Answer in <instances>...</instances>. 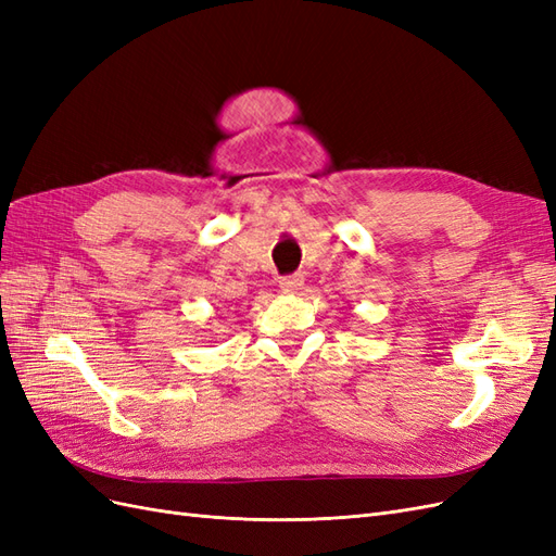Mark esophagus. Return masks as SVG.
Listing matches in <instances>:
<instances>
[{
    "instance_id": "obj_1",
    "label": "esophagus",
    "mask_w": 556,
    "mask_h": 556,
    "mask_svg": "<svg viewBox=\"0 0 556 556\" xmlns=\"http://www.w3.org/2000/svg\"><path fill=\"white\" fill-rule=\"evenodd\" d=\"M278 285H280V290H285V292H296L301 285H304V276H299V274L282 276Z\"/></svg>"
}]
</instances>
